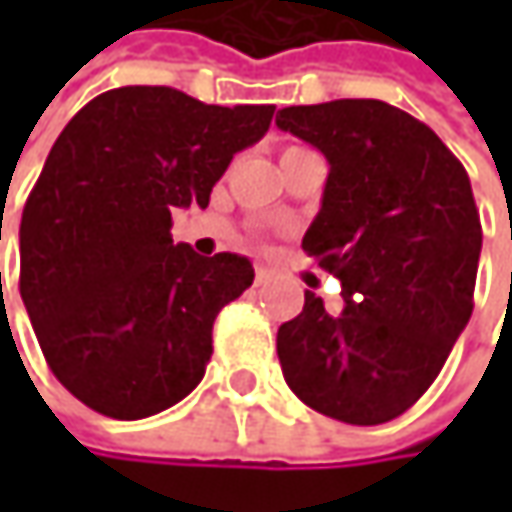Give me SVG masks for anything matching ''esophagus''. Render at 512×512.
Returning <instances> with one entry per match:
<instances>
[{
    "label": "esophagus",
    "instance_id": "obj_1",
    "mask_svg": "<svg viewBox=\"0 0 512 512\" xmlns=\"http://www.w3.org/2000/svg\"><path fill=\"white\" fill-rule=\"evenodd\" d=\"M270 279H273V270H270V267L265 265L256 267V285H267Z\"/></svg>",
    "mask_w": 512,
    "mask_h": 512
}]
</instances>
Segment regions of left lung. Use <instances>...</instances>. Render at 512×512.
Returning <instances> with one entry per match:
<instances>
[{"instance_id":"8db88e82","label":"left lung","mask_w":512,"mask_h":512,"mask_svg":"<svg viewBox=\"0 0 512 512\" xmlns=\"http://www.w3.org/2000/svg\"><path fill=\"white\" fill-rule=\"evenodd\" d=\"M322 150V207L302 247L342 282L330 316L305 293L279 327L287 387L316 413L384 424L419 402L473 313L482 222L462 162L410 113L379 99L279 110Z\"/></svg>"}]
</instances>
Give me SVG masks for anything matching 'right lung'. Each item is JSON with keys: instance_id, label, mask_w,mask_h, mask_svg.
Returning a JSON list of instances; mask_svg holds the SVG:
<instances>
[{"instance_id": "1", "label": "right lung", "mask_w": 512, "mask_h": 512, "mask_svg": "<svg viewBox=\"0 0 512 512\" xmlns=\"http://www.w3.org/2000/svg\"><path fill=\"white\" fill-rule=\"evenodd\" d=\"M273 110L128 85L53 142L22 210L19 293L53 376L90 410L148 419L202 382L213 322L253 285V265L173 245L170 213L207 207Z\"/></svg>"}]
</instances>
